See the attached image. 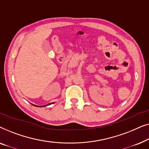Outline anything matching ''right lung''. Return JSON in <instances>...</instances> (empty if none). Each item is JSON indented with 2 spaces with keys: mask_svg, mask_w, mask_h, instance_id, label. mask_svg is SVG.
I'll use <instances>...</instances> for the list:
<instances>
[{
  "mask_svg": "<svg viewBox=\"0 0 149 149\" xmlns=\"http://www.w3.org/2000/svg\"><path fill=\"white\" fill-rule=\"evenodd\" d=\"M53 104V103H50V104H47V105H45V106H41V107H47V106H48V105H50V104ZM32 105H34V104H32ZM34 106H35V107H38V106H36V105H34Z\"/></svg>",
  "mask_w": 149,
  "mask_h": 149,
  "instance_id": "1",
  "label": "right lung"
}]
</instances>
